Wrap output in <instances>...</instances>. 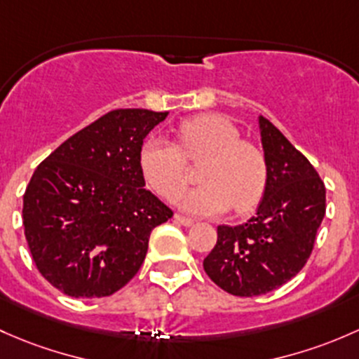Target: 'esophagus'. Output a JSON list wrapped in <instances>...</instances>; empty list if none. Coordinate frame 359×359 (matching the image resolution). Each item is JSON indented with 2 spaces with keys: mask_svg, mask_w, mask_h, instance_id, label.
Instances as JSON below:
<instances>
[{
  "mask_svg": "<svg viewBox=\"0 0 359 359\" xmlns=\"http://www.w3.org/2000/svg\"><path fill=\"white\" fill-rule=\"evenodd\" d=\"M175 219L183 224V226H191V224H194V219H191V217L181 216V214H175Z\"/></svg>",
  "mask_w": 359,
  "mask_h": 359,
  "instance_id": "obj_1",
  "label": "esophagus"
}]
</instances>
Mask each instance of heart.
I'll use <instances>...</instances> for the list:
<instances>
[{
	"mask_svg": "<svg viewBox=\"0 0 359 359\" xmlns=\"http://www.w3.org/2000/svg\"><path fill=\"white\" fill-rule=\"evenodd\" d=\"M180 147L164 138H150L140 152L147 184L157 195L172 198L187 184V162H202L201 187L178 198L184 210L201 216L233 207L242 214L254 209L268 183V164L256 145L243 142L228 119L212 114L195 116L178 128Z\"/></svg>",
	"mask_w": 359,
	"mask_h": 359,
	"instance_id": "b5f03b06",
	"label": "heart"
}]
</instances>
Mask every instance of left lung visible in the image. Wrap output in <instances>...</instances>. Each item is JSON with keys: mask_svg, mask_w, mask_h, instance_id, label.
I'll list each match as a JSON object with an SVG mask.
<instances>
[{"mask_svg": "<svg viewBox=\"0 0 359 359\" xmlns=\"http://www.w3.org/2000/svg\"><path fill=\"white\" fill-rule=\"evenodd\" d=\"M268 183L256 216L217 226V242L204 259L209 278L238 297L278 289L311 256L325 217V184L311 162L259 116Z\"/></svg>", "mask_w": 359, "mask_h": 359, "instance_id": "obj_1", "label": "left lung"}]
</instances>
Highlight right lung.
Listing matches in <instances>:
<instances>
[{"label":"right lung","instance_id":"obj_1","mask_svg":"<svg viewBox=\"0 0 359 359\" xmlns=\"http://www.w3.org/2000/svg\"><path fill=\"white\" fill-rule=\"evenodd\" d=\"M168 112L117 109L65 140L24 194V231L39 273L70 297H107L145 261L172 210L145 187L143 140Z\"/></svg>","mask_w":359,"mask_h":359}]
</instances>
